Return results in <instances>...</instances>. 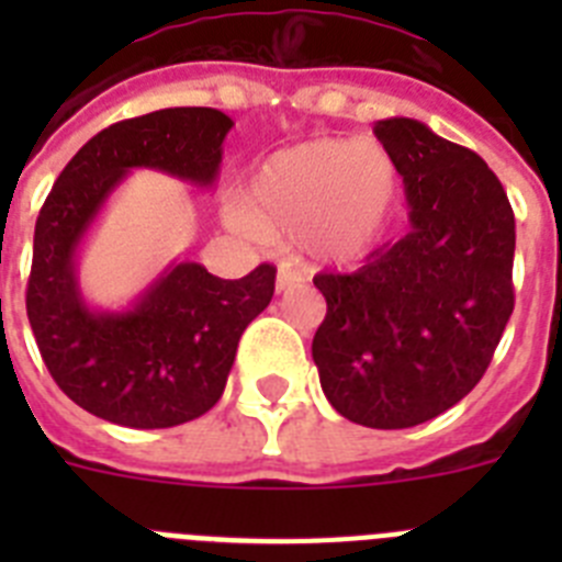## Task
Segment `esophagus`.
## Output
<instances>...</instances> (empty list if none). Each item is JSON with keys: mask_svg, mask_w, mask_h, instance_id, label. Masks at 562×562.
<instances>
[{"mask_svg": "<svg viewBox=\"0 0 562 562\" xmlns=\"http://www.w3.org/2000/svg\"><path fill=\"white\" fill-rule=\"evenodd\" d=\"M297 284H301V276H297L295 270H290V267H281V270H278V278H276V292H278V295H281V292L295 290Z\"/></svg>", "mask_w": 562, "mask_h": 562, "instance_id": "obj_1", "label": "esophagus"}]
</instances>
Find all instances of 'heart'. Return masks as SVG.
I'll return each instance as SVG.
<instances>
[{
	"instance_id": "b5f03b06",
	"label": "heart",
	"mask_w": 562,
	"mask_h": 562,
	"mask_svg": "<svg viewBox=\"0 0 562 562\" xmlns=\"http://www.w3.org/2000/svg\"><path fill=\"white\" fill-rule=\"evenodd\" d=\"M396 191L400 171L385 146L315 137L258 162L245 211L227 216L247 236L297 238L315 265H351L382 236Z\"/></svg>"
}]
</instances>
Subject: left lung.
Wrapping results in <instances>:
<instances>
[{
  "label": "left lung",
  "mask_w": 562,
  "mask_h": 562,
  "mask_svg": "<svg viewBox=\"0 0 562 562\" xmlns=\"http://www.w3.org/2000/svg\"><path fill=\"white\" fill-rule=\"evenodd\" d=\"M374 134L405 182L408 233L349 276L321 272L312 360L331 408L376 430L453 408L493 360L515 306V213L479 154L411 117Z\"/></svg>",
  "instance_id": "left-lung-1"
}]
</instances>
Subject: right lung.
I'll return each instance as SVG.
<instances>
[{
    "instance_id": "add662e5",
    "label": "right lung",
    "mask_w": 562,
    "mask_h": 562,
    "mask_svg": "<svg viewBox=\"0 0 562 562\" xmlns=\"http://www.w3.org/2000/svg\"><path fill=\"white\" fill-rule=\"evenodd\" d=\"M231 126L207 106L114 123L81 146L44 200L27 281L30 329L58 389L89 414L137 430L207 414L225 391L238 337L272 301V265L225 281L196 261H171L121 312L92 310L78 286V247L126 173L151 168L211 188Z\"/></svg>"
}]
</instances>
